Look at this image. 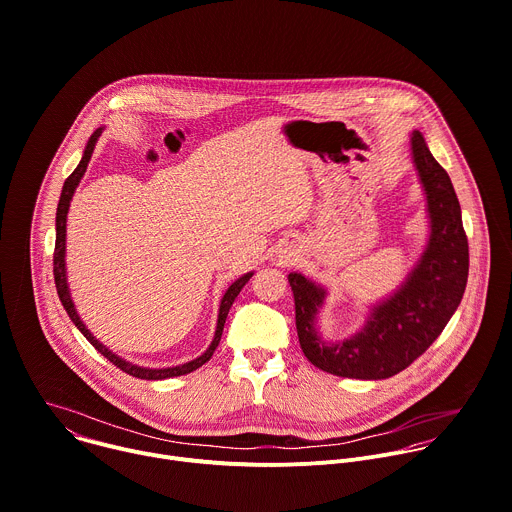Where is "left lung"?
<instances>
[{
	"instance_id": "1",
	"label": "left lung",
	"mask_w": 512,
	"mask_h": 512,
	"mask_svg": "<svg viewBox=\"0 0 512 512\" xmlns=\"http://www.w3.org/2000/svg\"><path fill=\"white\" fill-rule=\"evenodd\" d=\"M410 158L426 200L428 240L400 286L368 306L360 330L326 340L318 330V312L328 290L300 272L288 274L300 348L324 372L358 380L398 374L440 336L462 300L468 242L456 192L418 130L410 134Z\"/></svg>"
}]
</instances>
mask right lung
Instances as JSON below:
<instances>
[{
  "label": "right lung",
  "mask_w": 512,
  "mask_h": 512,
  "mask_svg": "<svg viewBox=\"0 0 512 512\" xmlns=\"http://www.w3.org/2000/svg\"><path fill=\"white\" fill-rule=\"evenodd\" d=\"M102 132H104V128H98V130L90 136V140H88V144H86V148H84V156H82L78 168L72 172V176L64 182V188H62V196H60V204H58V214H56V254H54V278H56L58 296H60V300H62V304H64V308H66V312H68V316H70L72 322L78 326V330L86 336V340H88L100 354H104L112 364H116L120 370H124L126 374L136 376V378H142V380H164V378L188 374V372L200 368L202 364H206V362L212 358V354H214V350H216V346H218V342H220V338H222V330H224L226 316H228V312H230V308H232L236 296H238L240 290L244 288V284L252 278L254 270L242 274V276H240L238 280H234V282L228 286V290L224 292V296H222V300H220V308H218V322H216L214 338H212L210 346H208L198 358H194V360H190V362H184V364H178V366L148 368V366H140V364H134V362H130V360H124L122 356H118L116 352H112L108 346H104V344L88 330V326H86L84 320L80 318V314H78V310H76V304H74V300H72V292H70V286H68V272H66V270H68V268H66V224H68L70 204H72V198H74L76 188L80 186V182H82V178H84V174H86V170H88V164H90V160H92L94 148H96V144H98Z\"/></svg>",
  "instance_id": "1"
}]
</instances>
